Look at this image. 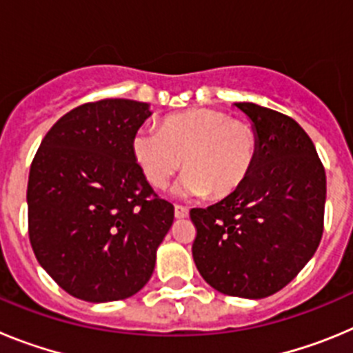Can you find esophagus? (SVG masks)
I'll return each instance as SVG.
<instances>
[{"label":"esophagus","instance_id":"1","mask_svg":"<svg viewBox=\"0 0 353 353\" xmlns=\"http://www.w3.org/2000/svg\"><path fill=\"white\" fill-rule=\"evenodd\" d=\"M187 215H189V210H187L185 207H182V205H174V217H176V219H185Z\"/></svg>","mask_w":353,"mask_h":353}]
</instances>
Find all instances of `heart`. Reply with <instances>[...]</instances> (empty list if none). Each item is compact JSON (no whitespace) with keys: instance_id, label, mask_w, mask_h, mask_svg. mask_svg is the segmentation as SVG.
Wrapping results in <instances>:
<instances>
[{"instance_id":"heart-1","label":"heart","mask_w":353,"mask_h":353,"mask_svg":"<svg viewBox=\"0 0 353 353\" xmlns=\"http://www.w3.org/2000/svg\"><path fill=\"white\" fill-rule=\"evenodd\" d=\"M132 155L157 189L185 168L176 192L224 198L239 189L254 168L258 136L248 121L215 109H189L166 117L161 130L134 134Z\"/></svg>"}]
</instances>
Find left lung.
Returning <instances> with one entry per match:
<instances>
[{
  "label": "left lung",
  "instance_id": "obj_1",
  "mask_svg": "<svg viewBox=\"0 0 353 353\" xmlns=\"http://www.w3.org/2000/svg\"><path fill=\"white\" fill-rule=\"evenodd\" d=\"M235 105L258 136L256 162L235 192L192 208V258L217 292L263 299L285 288L322 240L325 170L293 118L252 102Z\"/></svg>",
  "mask_w": 353,
  "mask_h": 353
}]
</instances>
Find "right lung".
Masks as SVG:
<instances>
[{
  "mask_svg": "<svg viewBox=\"0 0 353 353\" xmlns=\"http://www.w3.org/2000/svg\"><path fill=\"white\" fill-rule=\"evenodd\" d=\"M146 102L104 99L72 109L37 150L28 230L42 269L72 297L111 302L148 283L174 208L132 155Z\"/></svg>",
  "mask_w": 353,
  "mask_h": 353,
  "instance_id": "obj_1",
  "label": "right lung"
}]
</instances>
